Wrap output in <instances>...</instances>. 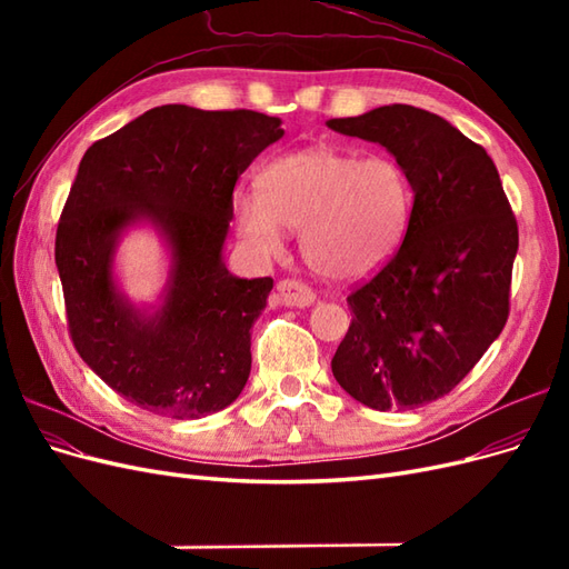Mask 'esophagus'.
Returning a JSON list of instances; mask_svg holds the SVG:
<instances>
[{
    "label": "esophagus",
    "mask_w": 569,
    "mask_h": 569,
    "mask_svg": "<svg viewBox=\"0 0 569 569\" xmlns=\"http://www.w3.org/2000/svg\"><path fill=\"white\" fill-rule=\"evenodd\" d=\"M274 301L282 306H295V308H306L316 301L313 289L303 284L301 280H280L278 287H274Z\"/></svg>",
    "instance_id": "obj_1"
}]
</instances>
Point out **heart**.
<instances>
[{
  "instance_id": "1",
  "label": "heart",
  "mask_w": 569,
  "mask_h": 569,
  "mask_svg": "<svg viewBox=\"0 0 569 569\" xmlns=\"http://www.w3.org/2000/svg\"><path fill=\"white\" fill-rule=\"evenodd\" d=\"M416 209V184L391 153L313 144L282 153L261 170V189L239 187L232 218L247 247L280 249L299 228L306 266L327 280H360L399 251Z\"/></svg>"
}]
</instances>
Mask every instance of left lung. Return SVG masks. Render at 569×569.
I'll return each instance as SVG.
<instances>
[{
	"instance_id": "8db88e82",
	"label": "left lung",
	"mask_w": 569,
	"mask_h": 569,
	"mask_svg": "<svg viewBox=\"0 0 569 569\" xmlns=\"http://www.w3.org/2000/svg\"><path fill=\"white\" fill-rule=\"evenodd\" d=\"M327 128L382 144L416 184L403 244L347 297L353 313L335 380L375 410H412L449 393L510 313L518 220L485 147L425 109L391 104Z\"/></svg>"
}]
</instances>
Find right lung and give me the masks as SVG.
Here are the masks:
<instances>
[{
    "label": "right lung",
    "mask_w": 569,
    "mask_h": 569,
    "mask_svg": "<svg viewBox=\"0 0 569 569\" xmlns=\"http://www.w3.org/2000/svg\"><path fill=\"white\" fill-rule=\"evenodd\" d=\"M258 111L157 107L94 142L57 228L68 332L80 358L142 410L197 420L230 406L251 372V327L272 278L222 263L239 176L284 134ZM147 219L171 247L164 306L134 309L112 282L117 237Z\"/></svg>",
    "instance_id": "right-lung-1"
}]
</instances>
